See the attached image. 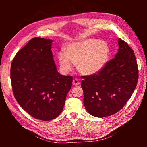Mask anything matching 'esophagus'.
<instances>
[{"instance_id":"esophagus-1","label":"esophagus","mask_w":147,"mask_h":147,"mask_svg":"<svg viewBox=\"0 0 147 147\" xmlns=\"http://www.w3.org/2000/svg\"><path fill=\"white\" fill-rule=\"evenodd\" d=\"M80 83V81L78 80V79H74L73 81V85H78Z\"/></svg>"}]
</instances>
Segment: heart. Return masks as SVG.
<instances>
[{"label": "heart", "mask_w": 147, "mask_h": 147, "mask_svg": "<svg viewBox=\"0 0 147 147\" xmlns=\"http://www.w3.org/2000/svg\"><path fill=\"white\" fill-rule=\"evenodd\" d=\"M111 51L107 43L96 38H89L72 43L60 52L58 59L61 70L68 73L77 64L81 73L93 75L101 71L107 64Z\"/></svg>", "instance_id": "heart-1"}]
</instances>
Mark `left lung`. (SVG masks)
<instances>
[{"mask_svg": "<svg viewBox=\"0 0 147 147\" xmlns=\"http://www.w3.org/2000/svg\"><path fill=\"white\" fill-rule=\"evenodd\" d=\"M115 58L95 74L83 76L81 86L83 104L88 113L104 117L119 111L131 96L138 79L134 51L127 43L118 39Z\"/></svg>", "mask_w": 147, "mask_h": 147, "instance_id": "left-lung-1", "label": "left lung"}]
</instances>
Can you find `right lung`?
Returning a JSON list of instances; mask_svg holds the SVG:
<instances>
[{"instance_id": "1", "label": "right lung", "mask_w": 147, "mask_h": 147, "mask_svg": "<svg viewBox=\"0 0 147 147\" xmlns=\"http://www.w3.org/2000/svg\"><path fill=\"white\" fill-rule=\"evenodd\" d=\"M53 40L36 37L19 51L12 60V92L22 109L42 121L58 117L73 83L59 73L52 52Z\"/></svg>"}]
</instances>
